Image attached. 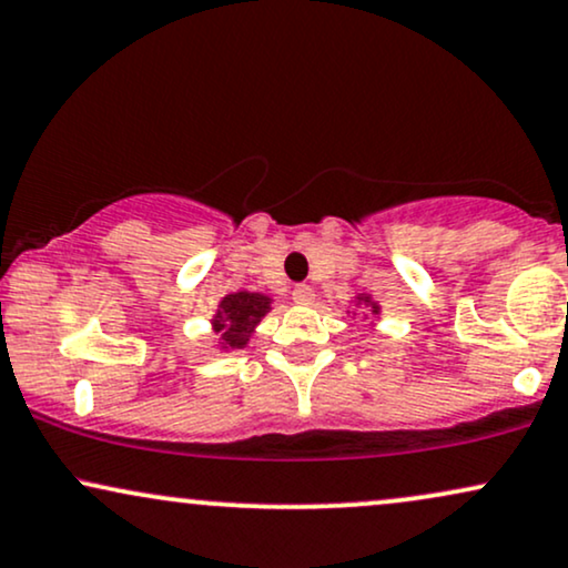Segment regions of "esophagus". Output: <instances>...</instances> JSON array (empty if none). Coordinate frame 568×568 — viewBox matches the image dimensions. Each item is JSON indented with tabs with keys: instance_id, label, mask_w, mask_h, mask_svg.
Listing matches in <instances>:
<instances>
[{
	"instance_id": "34e87169",
	"label": "esophagus",
	"mask_w": 568,
	"mask_h": 568,
	"mask_svg": "<svg viewBox=\"0 0 568 568\" xmlns=\"http://www.w3.org/2000/svg\"><path fill=\"white\" fill-rule=\"evenodd\" d=\"M292 300H295L297 305H311L313 300H316V292H313L311 286H305V284H297L295 290H292Z\"/></svg>"
}]
</instances>
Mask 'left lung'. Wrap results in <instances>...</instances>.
I'll return each instance as SVG.
<instances>
[{"mask_svg": "<svg viewBox=\"0 0 568 568\" xmlns=\"http://www.w3.org/2000/svg\"><path fill=\"white\" fill-rule=\"evenodd\" d=\"M358 300H363V303H371V297H358ZM371 311H374V313H379V307H376L374 303H371Z\"/></svg>", "mask_w": 568, "mask_h": 568, "instance_id": "1", "label": "left lung"}]
</instances>
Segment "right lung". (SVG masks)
<instances>
[{
  "label": "right lung",
  "mask_w": 568,
  "mask_h": 568,
  "mask_svg": "<svg viewBox=\"0 0 568 568\" xmlns=\"http://www.w3.org/2000/svg\"><path fill=\"white\" fill-rule=\"evenodd\" d=\"M268 311L271 297L257 295V292H234L223 297L213 318V332L219 334L221 347L240 349L247 345L255 326Z\"/></svg>",
  "instance_id": "right-lung-1"
}]
</instances>
